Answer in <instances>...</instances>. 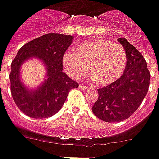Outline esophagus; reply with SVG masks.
Here are the masks:
<instances>
[{"label": "esophagus", "instance_id": "1", "mask_svg": "<svg viewBox=\"0 0 159 159\" xmlns=\"http://www.w3.org/2000/svg\"><path fill=\"white\" fill-rule=\"evenodd\" d=\"M79 87L80 88H82L83 90H88V89H89V87H87V86H85V85L84 84H80Z\"/></svg>", "mask_w": 159, "mask_h": 159}]
</instances>
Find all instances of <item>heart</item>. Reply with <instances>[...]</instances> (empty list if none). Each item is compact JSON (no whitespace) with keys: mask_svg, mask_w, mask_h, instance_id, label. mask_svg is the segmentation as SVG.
I'll return each instance as SVG.
<instances>
[{"mask_svg":"<svg viewBox=\"0 0 159 159\" xmlns=\"http://www.w3.org/2000/svg\"><path fill=\"white\" fill-rule=\"evenodd\" d=\"M128 63L126 50L120 44L107 39H93L80 44L75 53L66 52L63 64L73 78L80 79L87 74L98 85L115 83L125 72Z\"/></svg>","mask_w":159,"mask_h":159,"instance_id":"b5f03b06","label":"heart"}]
</instances>
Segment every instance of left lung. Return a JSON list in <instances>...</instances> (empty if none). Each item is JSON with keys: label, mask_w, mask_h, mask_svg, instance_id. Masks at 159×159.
<instances>
[{"label": "left lung", "mask_w": 159, "mask_h": 159, "mask_svg": "<svg viewBox=\"0 0 159 159\" xmlns=\"http://www.w3.org/2000/svg\"><path fill=\"white\" fill-rule=\"evenodd\" d=\"M118 40L128 55L127 68L115 83L98 89V98L91 108L97 117L106 122H120L130 117L142 104L150 86V71L143 56L126 39Z\"/></svg>", "instance_id": "1"}]
</instances>
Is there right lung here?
<instances>
[{
  "label": "right lung",
  "mask_w": 159,
  "mask_h": 159,
  "mask_svg": "<svg viewBox=\"0 0 159 159\" xmlns=\"http://www.w3.org/2000/svg\"><path fill=\"white\" fill-rule=\"evenodd\" d=\"M72 41V36L48 33L19 49L11 63L10 90L16 105L25 115L34 119L51 117L61 110L69 91L78 87L62 71L63 56ZM30 57H40L48 69V80L34 93L27 91L19 79L20 64Z\"/></svg>",
  "instance_id": "1"
}]
</instances>
